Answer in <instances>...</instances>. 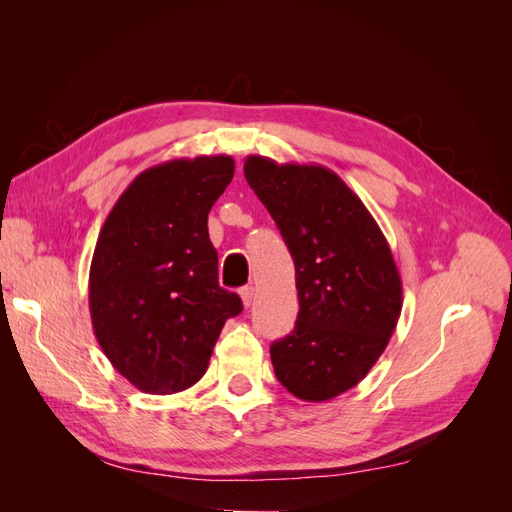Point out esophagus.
<instances>
[{
	"label": "esophagus",
	"instance_id": "esophagus-1",
	"mask_svg": "<svg viewBox=\"0 0 512 512\" xmlns=\"http://www.w3.org/2000/svg\"><path fill=\"white\" fill-rule=\"evenodd\" d=\"M239 294H241V301H243V305H245V307H250V305H252V301H254V294H256V290H254V286H245V288H241V290H239Z\"/></svg>",
	"mask_w": 512,
	"mask_h": 512
}]
</instances>
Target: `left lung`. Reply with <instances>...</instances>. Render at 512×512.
<instances>
[{
  "label": "left lung",
  "instance_id": "8db88e82",
  "mask_svg": "<svg viewBox=\"0 0 512 512\" xmlns=\"http://www.w3.org/2000/svg\"><path fill=\"white\" fill-rule=\"evenodd\" d=\"M243 173L294 260L299 316L271 346L275 376L303 401L359 384L397 327L401 277L363 200L320 164L247 156Z\"/></svg>",
  "mask_w": 512,
  "mask_h": 512
}]
</instances>
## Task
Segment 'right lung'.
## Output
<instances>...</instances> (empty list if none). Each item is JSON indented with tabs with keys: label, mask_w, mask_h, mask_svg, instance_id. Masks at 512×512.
Returning a JSON list of instances; mask_svg holds the SVG:
<instances>
[{
	"label": "right lung",
	"mask_w": 512,
	"mask_h": 512,
	"mask_svg": "<svg viewBox=\"0 0 512 512\" xmlns=\"http://www.w3.org/2000/svg\"><path fill=\"white\" fill-rule=\"evenodd\" d=\"M235 177L230 156L168 160L143 170L100 230L89 314L106 359L151 395L190 389L207 371L239 294L218 282L207 215Z\"/></svg>",
	"instance_id": "1"
}]
</instances>
